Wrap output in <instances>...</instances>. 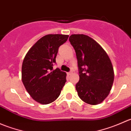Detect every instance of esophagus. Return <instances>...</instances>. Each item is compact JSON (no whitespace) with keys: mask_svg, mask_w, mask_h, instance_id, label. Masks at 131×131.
<instances>
[{"mask_svg":"<svg viewBox=\"0 0 131 131\" xmlns=\"http://www.w3.org/2000/svg\"><path fill=\"white\" fill-rule=\"evenodd\" d=\"M67 74H68V75H72V72H68V73H67Z\"/></svg>","mask_w":131,"mask_h":131,"instance_id":"obj_1","label":"esophagus"}]
</instances>
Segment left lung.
Masks as SVG:
<instances>
[{"instance_id": "1", "label": "left lung", "mask_w": 131, "mask_h": 131, "mask_svg": "<svg viewBox=\"0 0 131 131\" xmlns=\"http://www.w3.org/2000/svg\"><path fill=\"white\" fill-rule=\"evenodd\" d=\"M76 52L79 81L75 85L79 97L92 105L102 103L108 96L114 80L109 56L93 39L84 34L69 37Z\"/></svg>"}]
</instances>
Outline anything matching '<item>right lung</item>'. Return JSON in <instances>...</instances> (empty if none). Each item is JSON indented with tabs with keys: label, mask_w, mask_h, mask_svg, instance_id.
<instances>
[{
	"label": "right lung",
	"mask_w": 131,
	"mask_h": 131,
	"mask_svg": "<svg viewBox=\"0 0 131 131\" xmlns=\"http://www.w3.org/2000/svg\"><path fill=\"white\" fill-rule=\"evenodd\" d=\"M69 35L49 34L30 49L23 59L21 79L25 89L35 101L42 105L54 101L67 82V73L53 70L58 49Z\"/></svg>",
	"instance_id": "right-lung-1"
}]
</instances>
